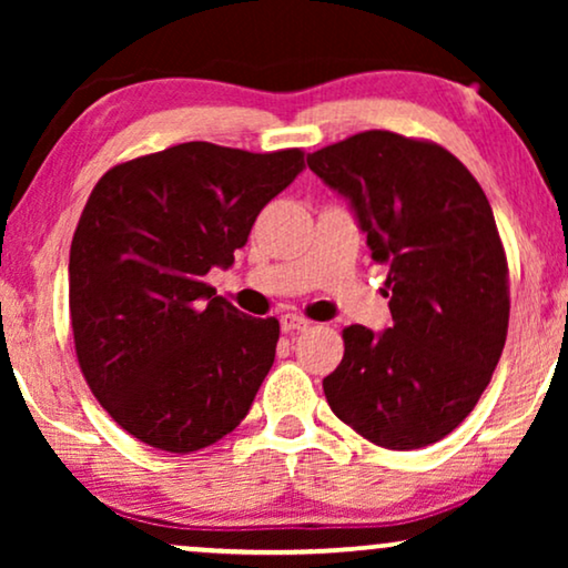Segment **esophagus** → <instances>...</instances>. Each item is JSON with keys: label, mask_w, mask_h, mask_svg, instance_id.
<instances>
[{"label": "esophagus", "mask_w": 568, "mask_h": 568, "mask_svg": "<svg viewBox=\"0 0 568 568\" xmlns=\"http://www.w3.org/2000/svg\"><path fill=\"white\" fill-rule=\"evenodd\" d=\"M310 325H313V323H310L307 317H302V315H282V331H284V333L307 331Z\"/></svg>", "instance_id": "34e87169"}]
</instances>
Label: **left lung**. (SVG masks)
<instances>
[{
    "label": "left lung",
    "instance_id": "obj_1",
    "mask_svg": "<svg viewBox=\"0 0 568 568\" xmlns=\"http://www.w3.org/2000/svg\"><path fill=\"white\" fill-rule=\"evenodd\" d=\"M352 201L372 258L387 266L393 325L344 328L323 379L333 414L387 449L434 445L491 383L509 328V268L491 204L445 146L362 131L307 154Z\"/></svg>",
    "mask_w": 568,
    "mask_h": 568
}]
</instances>
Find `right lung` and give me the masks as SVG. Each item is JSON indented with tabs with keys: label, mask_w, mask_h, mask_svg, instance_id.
Masks as SVG:
<instances>
[{
	"label": "right lung",
	"mask_w": 568,
	"mask_h": 568,
	"mask_svg": "<svg viewBox=\"0 0 568 568\" xmlns=\"http://www.w3.org/2000/svg\"><path fill=\"white\" fill-rule=\"evenodd\" d=\"M302 168V150L185 142L95 183L69 251V315L92 395L131 437L196 453L251 410L278 321L243 315L204 276L232 266Z\"/></svg>",
	"instance_id": "add662e5"
}]
</instances>
